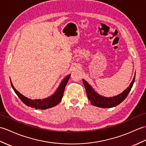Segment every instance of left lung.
Instances as JSON below:
<instances>
[{
	"instance_id": "8db88e82",
	"label": "left lung",
	"mask_w": 146,
	"mask_h": 146,
	"mask_svg": "<svg viewBox=\"0 0 146 146\" xmlns=\"http://www.w3.org/2000/svg\"><path fill=\"white\" fill-rule=\"evenodd\" d=\"M135 74L132 82L124 91H123L121 94L117 96L111 97V98H107V97L99 95L85 80L83 79L82 81L86 90L87 98L90 100L92 105L102 108H111L119 105L126 98L129 92L131 91L132 86H133L135 80Z\"/></svg>"
}]
</instances>
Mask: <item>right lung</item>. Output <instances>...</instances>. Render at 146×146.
I'll use <instances>...</instances> for the list:
<instances>
[{
    "label": "right lung",
    "instance_id": "1",
    "mask_svg": "<svg viewBox=\"0 0 146 146\" xmlns=\"http://www.w3.org/2000/svg\"><path fill=\"white\" fill-rule=\"evenodd\" d=\"M70 75L67 76L66 78H65L62 82H61L60 86L58 87L57 90L56 91L53 95L48 97L47 98L44 99H35L32 100L31 99H29L26 97L24 96L20 92H19L17 90H16L14 86L12 85V82L11 86L12 87L13 89H14V92H15L16 94L17 95L20 99L23 102L25 105L27 106L31 107L32 108H35L36 109H41L44 110L47 109L48 108H51L52 107L56 106L57 105L60 101L61 99L62 98V96L64 94V89L66 87V84L70 78Z\"/></svg>",
    "mask_w": 146,
    "mask_h": 146
}]
</instances>
